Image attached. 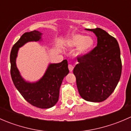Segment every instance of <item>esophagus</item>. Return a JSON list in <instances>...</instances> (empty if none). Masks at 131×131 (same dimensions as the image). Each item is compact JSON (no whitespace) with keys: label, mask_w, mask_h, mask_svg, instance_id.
<instances>
[{"label":"esophagus","mask_w":131,"mask_h":131,"mask_svg":"<svg viewBox=\"0 0 131 131\" xmlns=\"http://www.w3.org/2000/svg\"><path fill=\"white\" fill-rule=\"evenodd\" d=\"M73 68L74 67L72 64H68V69H69L70 72H72V70H73Z\"/></svg>","instance_id":"esophagus-1"}]
</instances>
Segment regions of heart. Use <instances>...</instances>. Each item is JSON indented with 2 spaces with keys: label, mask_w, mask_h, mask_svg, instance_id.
Returning a JSON list of instances; mask_svg holds the SVG:
<instances>
[{
  "label": "heart",
  "mask_w": 131,
  "mask_h": 131,
  "mask_svg": "<svg viewBox=\"0 0 131 131\" xmlns=\"http://www.w3.org/2000/svg\"><path fill=\"white\" fill-rule=\"evenodd\" d=\"M94 44V40L91 37H85L80 34H73L67 41V46L70 47L77 48L75 52V56H80L89 51Z\"/></svg>",
  "instance_id": "obj_1"
}]
</instances>
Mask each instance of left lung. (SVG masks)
Segmentation results:
<instances>
[{
    "label": "left lung",
    "mask_w": 131,
    "mask_h": 131,
    "mask_svg": "<svg viewBox=\"0 0 131 131\" xmlns=\"http://www.w3.org/2000/svg\"><path fill=\"white\" fill-rule=\"evenodd\" d=\"M86 30L96 35L97 46L77 58L73 74L80 96L88 101L101 102L112 94L121 79V50L115 38L103 29Z\"/></svg>",
    "instance_id": "left-lung-1"
}]
</instances>
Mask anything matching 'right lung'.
Listing matches in <instances>:
<instances>
[{"mask_svg": "<svg viewBox=\"0 0 131 131\" xmlns=\"http://www.w3.org/2000/svg\"><path fill=\"white\" fill-rule=\"evenodd\" d=\"M42 33L34 30L26 32L13 46L10 51V75L16 88L26 101L40 108H49L58 102L59 88L63 79L69 73L68 61L64 59L59 63L50 64L43 76L36 82H26L22 78L16 64L19 47L31 41H39Z\"/></svg>", "mask_w": 131, "mask_h": 131, "instance_id": "1", "label": "right lung"}]
</instances>
